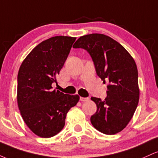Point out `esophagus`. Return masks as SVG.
Wrapping results in <instances>:
<instances>
[{"mask_svg": "<svg viewBox=\"0 0 158 158\" xmlns=\"http://www.w3.org/2000/svg\"><path fill=\"white\" fill-rule=\"evenodd\" d=\"M88 100H89L88 97H80V101H81V102H86V101Z\"/></svg>", "mask_w": 158, "mask_h": 158, "instance_id": "1", "label": "esophagus"}]
</instances>
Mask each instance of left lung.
<instances>
[{"instance_id":"obj_1","label":"left lung","mask_w":158,"mask_h":158,"mask_svg":"<svg viewBox=\"0 0 158 158\" xmlns=\"http://www.w3.org/2000/svg\"><path fill=\"white\" fill-rule=\"evenodd\" d=\"M73 48L87 50L97 76L108 83L104 100L91 97L97 107L90 117L91 124L106 135L118 133L131 120L138 105V72L135 60L119 43L103 34L81 36Z\"/></svg>"}]
</instances>
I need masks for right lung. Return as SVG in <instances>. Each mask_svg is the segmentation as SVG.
Returning a JSON list of instances; mask_svg holds the SVG:
<instances>
[{"mask_svg":"<svg viewBox=\"0 0 158 158\" xmlns=\"http://www.w3.org/2000/svg\"><path fill=\"white\" fill-rule=\"evenodd\" d=\"M77 38L55 36L38 44L21 64L18 74V106L27 126L39 137L49 138L64 128L69 110L79 96L52 90Z\"/></svg>","mask_w":158,"mask_h":158,"instance_id":"right-lung-1","label":"right lung"}]
</instances>
